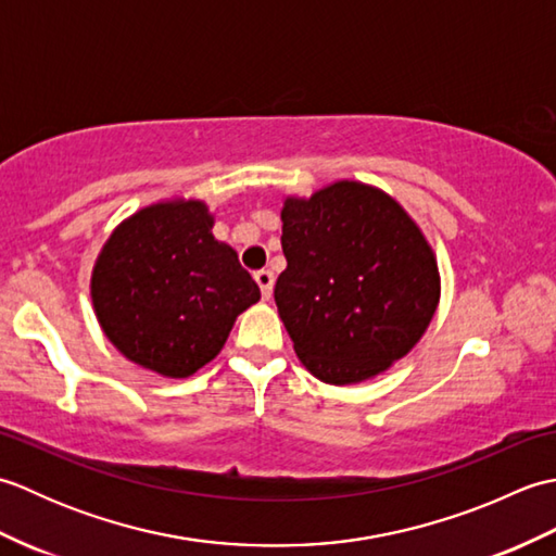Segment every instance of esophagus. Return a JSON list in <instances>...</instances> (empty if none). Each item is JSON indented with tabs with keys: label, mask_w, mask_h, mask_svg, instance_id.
Wrapping results in <instances>:
<instances>
[{
	"label": "esophagus",
	"mask_w": 556,
	"mask_h": 556,
	"mask_svg": "<svg viewBox=\"0 0 556 556\" xmlns=\"http://www.w3.org/2000/svg\"><path fill=\"white\" fill-rule=\"evenodd\" d=\"M255 281L260 291H263V299L267 301L271 296V287H275V275H271L269 269H257L255 271Z\"/></svg>",
	"instance_id": "34e87169"
}]
</instances>
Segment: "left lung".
Instances as JSON below:
<instances>
[{
    "mask_svg": "<svg viewBox=\"0 0 556 556\" xmlns=\"http://www.w3.org/2000/svg\"><path fill=\"white\" fill-rule=\"evenodd\" d=\"M275 303L299 361L344 387L408 356L440 305L430 241L382 188L341 179L287 195Z\"/></svg>",
    "mask_w": 556,
    "mask_h": 556,
    "instance_id": "1",
    "label": "left lung"
}]
</instances>
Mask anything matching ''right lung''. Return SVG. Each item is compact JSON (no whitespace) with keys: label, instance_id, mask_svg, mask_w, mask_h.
I'll list each match as a JSON object with an SVG mask.
<instances>
[{"label":"right lung","instance_id":"right-lung-1","mask_svg":"<svg viewBox=\"0 0 556 556\" xmlns=\"http://www.w3.org/2000/svg\"><path fill=\"white\" fill-rule=\"evenodd\" d=\"M215 215L198 198L140 207L104 241L90 277L98 323L124 358L162 377H191L217 358L243 311L260 301Z\"/></svg>","mask_w":556,"mask_h":556}]
</instances>
